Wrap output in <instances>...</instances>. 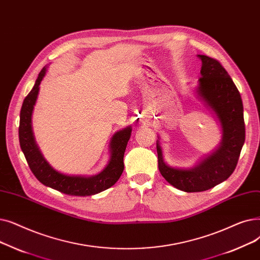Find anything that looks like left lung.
Segmentation results:
<instances>
[{
    "instance_id": "obj_1",
    "label": "left lung",
    "mask_w": 260,
    "mask_h": 260,
    "mask_svg": "<svg viewBox=\"0 0 260 260\" xmlns=\"http://www.w3.org/2000/svg\"><path fill=\"white\" fill-rule=\"evenodd\" d=\"M202 60L198 93L217 114L223 131L218 149L192 169H176L165 164L156 144L158 170L176 188L186 192L204 191L225 181L235 170L245 140L243 105L240 93L229 73L215 58Z\"/></svg>"
}]
</instances>
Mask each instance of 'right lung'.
Wrapping results in <instances>:
<instances>
[{"label": "right lung", "instance_id": "obj_1", "mask_svg": "<svg viewBox=\"0 0 260 260\" xmlns=\"http://www.w3.org/2000/svg\"><path fill=\"white\" fill-rule=\"evenodd\" d=\"M46 69L39 73L32 90L23 102L20 112L19 141L27 164L34 174L45 186L70 196H92L114 185L123 171V154L131 135V128L117 132L111 140V159L100 175L94 177H72L56 171L44 159L37 147L31 130V113L39 92V85Z\"/></svg>", "mask_w": 260, "mask_h": 260}]
</instances>
